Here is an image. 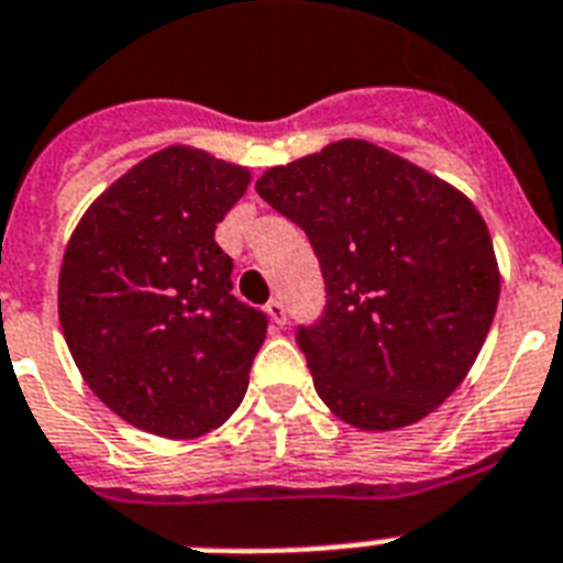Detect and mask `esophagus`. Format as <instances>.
<instances>
[{"label": "esophagus", "instance_id": "esophagus-1", "mask_svg": "<svg viewBox=\"0 0 563 563\" xmlns=\"http://www.w3.org/2000/svg\"><path fill=\"white\" fill-rule=\"evenodd\" d=\"M266 314L274 327H283V323H286V306H283V300H277V297H274V300H268Z\"/></svg>", "mask_w": 563, "mask_h": 563}]
</instances>
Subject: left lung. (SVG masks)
<instances>
[{
  "label": "left lung",
  "mask_w": 563,
  "mask_h": 563,
  "mask_svg": "<svg viewBox=\"0 0 563 563\" xmlns=\"http://www.w3.org/2000/svg\"><path fill=\"white\" fill-rule=\"evenodd\" d=\"M257 194L321 260L327 312L297 344L323 405L358 431H399L440 408L474 367L500 300L472 199L361 139L272 167Z\"/></svg>",
  "instance_id": "1"
}]
</instances>
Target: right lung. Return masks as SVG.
<instances>
[{
  "label": "right lung",
  "instance_id": "obj_1",
  "mask_svg": "<svg viewBox=\"0 0 563 563\" xmlns=\"http://www.w3.org/2000/svg\"><path fill=\"white\" fill-rule=\"evenodd\" d=\"M251 170L173 144L123 173L68 236L59 329L91 393L164 440L205 437L240 408L266 314L231 295L213 231Z\"/></svg>",
  "mask_w": 563,
  "mask_h": 563
}]
</instances>
